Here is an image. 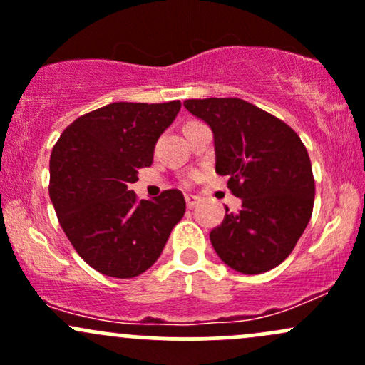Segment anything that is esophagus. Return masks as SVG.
Returning <instances> with one entry per match:
<instances>
[{
  "mask_svg": "<svg viewBox=\"0 0 365 365\" xmlns=\"http://www.w3.org/2000/svg\"><path fill=\"white\" fill-rule=\"evenodd\" d=\"M198 197H195V195H187L186 197V207L187 209H195V207H197V203H198Z\"/></svg>",
  "mask_w": 365,
  "mask_h": 365,
  "instance_id": "esophagus-1",
  "label": "esophagus"
}]
</instances>
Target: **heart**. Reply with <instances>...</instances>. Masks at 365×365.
Wrapping results in <instances>:
<instances>
[{
    "label": "heart",
    "instance_id": "heart-1",
    "mask_svg": "<svg viewBox=\"0 0 365 365\" xmlns=\"http://www.w3.org/2000/svg\"><path fill=\"white\" fill-rule=\"evenodd\" d=\"M193 179H197V175H195V174H193V175H190V178H187V181H186V182H190V181H193Z\"/></svg>",
    "mask_w": 365,
    "mask_h": 365
}]
</instances>
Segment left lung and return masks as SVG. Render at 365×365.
<instances>
[{
  "mask_svg": "<svg viewBox=\"0 0 365 365\" xmlns=\"http://www.w3.org/2000/svg\"><path fill=\"white\" fill-rule=\"evenodd\" d=\"M184 108L214 132L215 172L242 200L210 231L214 250L230 268L257 275L280 264L313 212L315 179L299 135L257 106L237 99H187Z\"/></svg>",
  "mask_w": 365,
  "mask_h": 365,
  "instance_id": "8db88e82",
  "label": "left lung"
}]
</instances>
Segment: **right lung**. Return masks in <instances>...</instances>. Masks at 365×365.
<instances>
[{"mask_svg":"<svg viewBox=\"0 0 365 365\" xmlns=\"http://www.w3.org/2000/svg\"><path fill=\"white\" fill-rule=\"evenodd\" d=\"M179 109V101L108 104L74 120L53 146L48 191L61 228L103 275L146 272L186 212L179 190L155 200H137L130 190Z\"/></svg>","mask_w":365,"mask_h":365,"instance_id":"obj_1","label":"right lung"}]
</instances>
